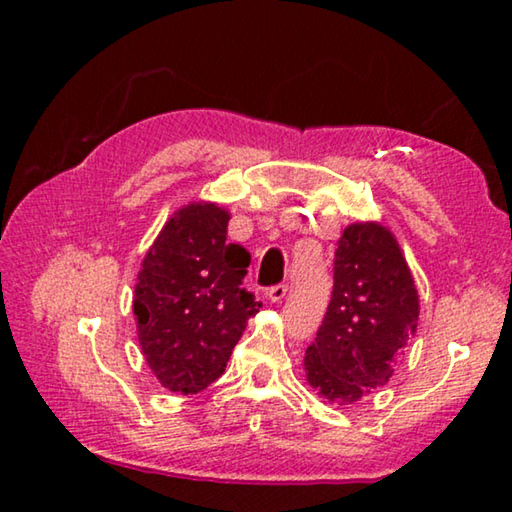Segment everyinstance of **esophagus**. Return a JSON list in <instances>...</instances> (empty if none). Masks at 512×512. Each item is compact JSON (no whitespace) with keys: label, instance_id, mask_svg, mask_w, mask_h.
<instances>
[{"label":"esophagus","instance_id":"34e87169","mask_svg":"<svg viewBox=\"0 0 512 512\" xmlns=\"http://www.w3.org/2000/svg\"><path fill=\"white\" fill-rule=\"evenodd\" d=\"M287 291H289L287 284H275V287H271V289L266 291V298L271 300V302H282V298L287 296Z\"/></svg>","mask_w":512,"mask_h":512}]
</instances>
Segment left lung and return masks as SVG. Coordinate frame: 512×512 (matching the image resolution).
I'll list each match as a JSON object with an SVG mask.
<instances>
[{
  "label": "left lung",
  "mask_w": 512,
  "mask_h": 512,
  "mask_svg": "<svg viewBox=\"0 0 512 512\" xmlns=\"http://www.w3.org/2000/svg\"><path fill=\"white\" fill-rule=\"evenodd\" d=\"M418 316V291L393 232L375 221L348 225L334 253L332 300L305 354L309 386L339 406L384 386Z\"/></svg>",
  "instance_id": "8db88e82"
}]
</instances>
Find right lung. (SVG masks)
<instances>
[{
    "instance_id": "obj_1",
    "label": "right lung",
    "mask_w": 512,
    "mask_h": 512,
    "mask_svg": "<svg viewBox=\"0 0 512 512\" xmlns=\"http://www.w3.org/2000/svg\"><path fill=\"white\" fill-rule=\"evenodd\" d=\"M228 221L216 203L185 205L164 223L137 273V339L171 393H201L219 379L262 307L244 287L250 253L225 241Z\"/></svg>"
}]
</instances>
